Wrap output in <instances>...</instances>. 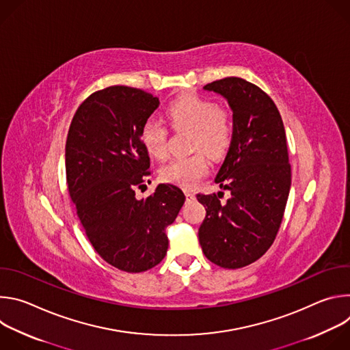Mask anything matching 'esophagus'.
Masks as SVG:
<instances>
[{
  "label": "esophagus",
  "instance_id": "obj_1",
  "mask_svg": "<svg viewBox=\"0 0 350 350\" xmlns=\"http://www.w3.org/2000/svg\"><path fill=\"white\" fill-rule=\"evenodd\" d=\"M184 192H185L187 199H195V192H193V191H191V189H185Z\"/></svg>",
  "mask_w": 350,
  "mask_h": 350
}]
</instances>
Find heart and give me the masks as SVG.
Here are the masks:
<instances>
[{
    "label": "heart",
    "instance_id": "b5f03b06",
    "mask_svg": "<svg viewBox=\"0 0 350 350\" xmlns=\"http://www.w3.org/2000/svg\"><path fill=\"white\" fill-rule=\"evenodd\" d=\"M166 113L173 129L192 130L191 146L198 152L172 159L161 169V177L167 183L191 188L209 170V162L201 148L213 159L221 158L228 151L234 135L232 115L226 107L198 95L176 99ZM167 129L155 119L145 120L139 130V139L146 152L158 159L167 155Z\"/></svg>",
    "mask_w": 350,
    "mask_h": 350
}]
</instances>
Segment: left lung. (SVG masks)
<instances>
[{
  "label": "left lung",
  "instance_id": "8db88e82",
  "mask_svg": "<svg viewBox=\"0 0 350 350\" xmlns=\"http://www.w3.org/2000/svg\"><path fill=\"white\" fill-rule=\"evenodd\" d=\"M227 99L234 135L215 178L230 192L198 193L206 217L198 237L205 256L224 269H239L262 258L275 239L291 189L285 129L273 99L241 77L204 87Z\"/></svg>",
  "mask_w": 350,
  "mask_h": 350
}]
</instances>
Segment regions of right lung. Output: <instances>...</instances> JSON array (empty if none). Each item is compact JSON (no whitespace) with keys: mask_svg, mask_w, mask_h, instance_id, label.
Wrapping results in <instances>:
<instances>
[{"mask_svg":"<svg viewBox=\"0 0 350 350\" xmlns=\"http://www.w3.org/2000/svg\"><path fill=\"white\" fill-rule=\"evenodd\" d=\"M158 107L159 99L142 90L107 87L77 108L66 139L68 189L85 235L107 263L127 273L162 262L166 228L185 201L173 184H159L146 199L135 196L151 174L139 130Z\"/></svg>","mask_w":350,"mask_h":350,"instance_id":"right-lung-1","label":"right lung"}]
</instances>
